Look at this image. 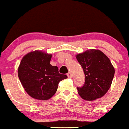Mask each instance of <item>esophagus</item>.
I'll return each instance as SVG.
<instances>
[{
  "label": "esophagus",
  "instance_id": "obj_1",
  "mask_svg": "<svg viewBox=\"0 0 129 129\" xmlns=\"http://www.w3.org/2000/svg\"><path fill=\"white\" fill-rule=\"evenodd\" d=\"M67 76H68V78H72V73H70V72H69V73H67Z\"/></svg>",
  "mask_w": 129,
  "mask_h": 129
}]
</instances>
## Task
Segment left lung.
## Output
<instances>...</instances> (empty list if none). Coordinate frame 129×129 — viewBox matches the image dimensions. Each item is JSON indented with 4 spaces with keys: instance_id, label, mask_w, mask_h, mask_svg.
<instances>
[{
    "instance_id": "obj_1",
    "label": "left lung",
    "mask_w": 129,
    "mask_h": 129,
    "mask_svg": "<svg viewBox=\"0 0 129 129\" xmlns=\"http://www.w3.org/2000/svg\"><path fill=\"white\" fill-rule=\"evenodd\" d=\"M85 75L82 87H77L81 98L92 101L107 93L114 75V69L108 57L101 51L89 49L76 56Z\"/></svg>"
}]
</instances>
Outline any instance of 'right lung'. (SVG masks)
<instances>
[{"instance_id":"add662e5","label":"right lung","mask_w":129,"mask_h":129,"mask_svg":"<svg viewBox=\"0 0 129 129\" xmlns=\"http://www.w3.org/2000/svg\"><path fill=\"white\" fill-rule=\"evenodd\" d=\"M51 54L35 51L22 59L18 68V76L26 92L32 98L49 99L56 92L60 81L66 75L59 73L56 66L49 63Z\"/></svg>"}]
</instances>
